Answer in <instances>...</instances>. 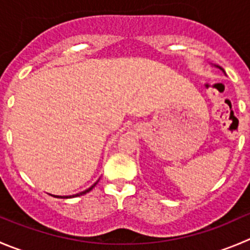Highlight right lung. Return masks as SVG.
I'll return each instance as SVG.
<instances>
[{
    "mask_svg": "<svg viewBox=\"0 0 250 250\" xmlns=\"http://www.w3.org/2000/svg\"><path fill=\"white\" fill-rule=\"evenodd\" d=\"M97 183H98V182H97ZM97 183H94V184H93V185H92V187H91V188H88V189H87V190H84V191L80 192V194H76V195H72V196H62V198H66V199H67V198H76V196H80V195H83V194H85V192H88V191H91V190H92V189H93V188H94V187H96V185H97ZM54 196H55V195H54ZM55 198H61V196H55Z\"/></svg>",
    "mask_w": 250,
    "mask_h": 250,
    "instance_id": "1",
    "label": "right lung"
}]
</instances>
